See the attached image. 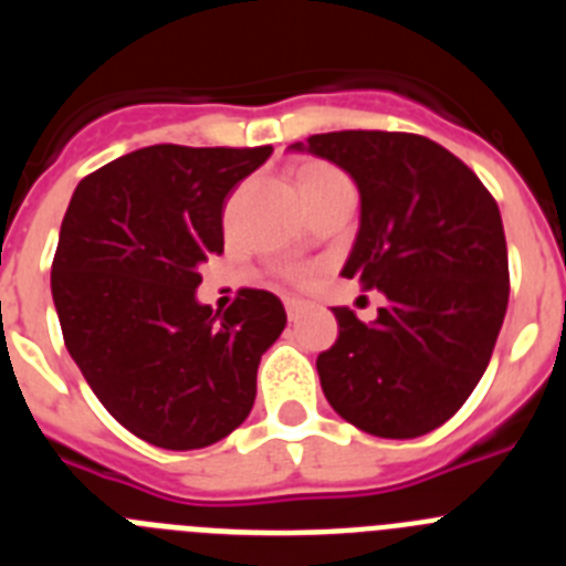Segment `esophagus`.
Listing matches in <instances>:
<instances>
[{
  "label": "esophagus",
  "instance_id": "1",
  "mask_svg": "<svg viewBox=\"0 0 566 566\" xmlns=\"http://www.w3.org/2000/svg\"><path fill=\"white\" fill-rule=\"evenodd\" d=\"M283 306H286L289 319H297L300 314L306 312L308 303H306V300H300V297H286V300H283Z\"/></svg>",
  "mask_w": 566,
  "mask_h": 566
}]
</instances>
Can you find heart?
<instances>
[{
    "label": "heart",
    "mask_w": 566,
    "mask_h": 566,
    "mask_svg": "<svg viewBox=\"0 0 566 566\" xmlns=\"http://www.w3.org/2000/svg\"><path fill=\"white\" fill-rule=\"evenodd\" d=\"M334 181H348V178H345L337 167H332V164L308 161L306 167L300 169V189H303V192H306V189H314V187H326V184H334ZM280 274H283L286 280H292V283H308V280L314 277V269L312 266H283L280 269Z\"/></svg>",
    "instance_id": "b5f03b06"
}]
</instances>
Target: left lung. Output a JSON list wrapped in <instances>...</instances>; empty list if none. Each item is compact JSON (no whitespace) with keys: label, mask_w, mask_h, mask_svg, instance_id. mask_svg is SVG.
<instances>
[{"label":"left lung","mask_w":566,"mask_h":566,"mask_svg":"<svg viewBox=\"0 0 566 566\" xmlns=\"http://www.w3.org/2000/svg\"><path fill=\"white\" fill-rule=\"evenodd\" d=\"M294 147L357 181L363 223L343 277L388 297L374 326L332 308L339 334L317 357L323 394L359 431L422 437L473 394L507 312L496 201L468 164L424 135L339 129Z\"/></svg>","instance_id":"8db88e82"}]
</instances>
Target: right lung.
<instances>
[{
    "label": "right lung",
    "mask_w": 566,
    "mask_h": 566,
    "mask_svg": "<svg viewBox=\"0 0 566 566\" xmlns=\"http://www.w3.org/2000/svg\"><path fill=\"white\" fill-rule=\"evenodd\" d=\"M272 147L135 149L76 187L50 289L64 345L98 402L167 451L207 448L249 417L283 303L240 289L227 312L195 300L223 252V201Z\"/></svg>",
    "instance_id": "obj_1"
}]
</instances>
